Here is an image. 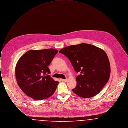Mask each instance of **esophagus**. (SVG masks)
Instances as JSON below:
<instances>
[{
  "label": "esophagus",
  "instance_id": "esophagus-1",
  "mask_svg": "<svg viewBox=\"0 0 128 128\" xmlns=\"http://www.w3.org/2000/svg\"><path fill=\"white\" fill-rule=\"evenodd\" d=\"M62 81H63V82H67V79H61Z\"/></svg>",
  "mask_w": 128,
  "mask_h": 128
}]
</instances>
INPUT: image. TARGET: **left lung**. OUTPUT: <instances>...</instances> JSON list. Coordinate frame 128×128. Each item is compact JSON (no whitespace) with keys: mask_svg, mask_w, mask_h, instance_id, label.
I'll return each instance as SVG.
<instances>
[{"mask_svg":"<svg viewBox=\"0 0 128 128\" xmlns=\"http://www.w3.org/2000/svg\"><path fill=\"white\" fill-rule=\"evenodd\" d=\"M70 60L77 76V85L72 91L80 97L94 96L109 80L110 61L101 49L83 43L68 46L60 50Z\"/></svg>","mask_w":128,"mask_h":128,"instance_id":"left-lung-1","label":"left lung"}]
</instances>
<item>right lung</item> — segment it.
Returning a JSON list of instances; mask_svg holds the SVG:
<instances>
[{"label":"right lung","mask_w":128,"mask_h":128,"mask_svg":"<svg viewBox=\"0 0 128 128\" xmlns=\"http://www.w3.org/2000/svg\"><path fill=\"white\" fill-rule=\"evenodd\" d=\"M58 52L55 49L30 50L19 59L15 75L19 87L27 96L41 100L54 93L58 82L49 75L48 66Z\"/></svg>","instance_id":"obj_1"}]
</instances>
